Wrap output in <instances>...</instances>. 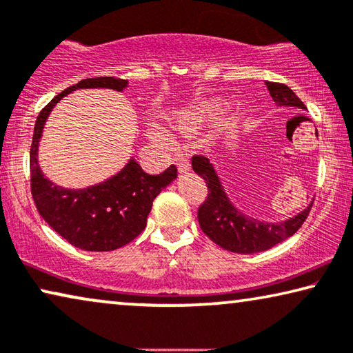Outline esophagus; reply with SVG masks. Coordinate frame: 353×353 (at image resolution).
I'll list each match as a JSON object with an SVG mask.
<instances>
[{
	"label": "esophagus",
	"mask_w": 353,
	"mask_h": 353,
	"mask_svg": "<svg viewBox=\"0 0 353 353\" xmlns=\"http://www.w3.org/2000/svg\"><path fill=\"white\" fill-rule=\"evenodd\" d=\"M174 163L177 165V170L181 172H187L190 171V160L185 155H176L174 157Z\"/></svg>",
	"instance_id": "obj_1"
}]
</instances>
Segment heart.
Instances as JSON below:
<instances>
[{
    "instance_id": "b5f03b06",
    "label": "heart",
    "mask_w": 353,
    "mask_h": 353,
    "mask_svg": "<svg viewBox=\"0 0 353 353\" xmlns=\"http://www.w3.org/2000/svg\"><path fill=\"white\" fill-rule=\"evenodd\" d=\"M195 121H196V117L187 115L181 121V129H190L193 125H195ZM153 136H155L158 141H161V142H166L168 141V134H166L165 129H161V128L153 129Z\"/></svg>"
}]
</instances>
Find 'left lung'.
<instances>
[{
    "label": "left lung",
    "mask_w": 353,
    "mask_h": 353,
    "mask_svg": "<svg viewBox=\"0 0 353 353\" xmlns=\"http://www.w3.org/2000/svg\"><path fill=\"white\" fill-rule=\"evenodd\" d=\"M265 86L278 107L305 108L301 99L286 84L265 81ZM192 168L198 176L205 179L208 187V196L198 208V222H200L201 230L210 240L227 251L251 254V252L270 250L272 246L278 245L299 230L314 205L312 201L301 214L280 224L261 222L241 214L232 205L221 185L219 177L216 176L214 168L206 157L193 155Z\"/></svg>",
    "instance_id": "obj_1"
}]
</instances>
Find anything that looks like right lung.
I'll use <instances>...</instances> for the list:
<instances>
[{
	"label": "right lung",
	"instance_id": "obj_1",
	"mask_svg": "<svg viewBox=\"0 0 353 353\" xmlns=\"http://www.w3.org/2000/svg\"><path fill=\"white\" fill-rule=\"evenodd\" d=\"M128 81L115 77L86 78L57 94L39 112L30 147V188L39 216L84 251H113L131 243L147 225V216L158 193L177 177L171 165L161 174H147L131 160L117 176L84 190H68L48 181L38 166L37 152L44 121L65 94L81 88H110L123 91Z\"/></svg>",
	"mask_w": 353,
	"mask_h": 353
}]
</instances>
